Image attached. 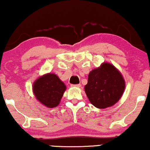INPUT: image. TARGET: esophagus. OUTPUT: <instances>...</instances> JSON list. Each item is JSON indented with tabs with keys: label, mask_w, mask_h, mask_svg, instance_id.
I'll return each instance as SVG.
<instances>
[{
	"label": "esophagus",
	"mask_w": 150,
	"mask_h": 150,
	"mask_svg": "<svg viewBox=\"0 0 150 150\" xmlns=\"http://www.w3.org/2000/svg\"><path fill=\"white\" fill-rule=\"evenodd\" d=\"M71 87H81V84H77V85H71Z\"/></svg>",
	"instance_id": "obj_1"
}]
</instances>
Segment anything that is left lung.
I'll use <instances>...</instances> for the list:
<instances>
[{"instance_id":"1","label":"left lung","mask_w":150,"mask_h":150,"mask_svg":"<svg viewBox=\"0 0 150 150\" xmlns=\"http://www.w3.org/2000/svg\"><path fill=\"white\" fill-rule=\"evenodd\" d=\"M125 85L124 78L117 69L112 64L104 63L89 72L85 91L94 106L105 108L119 101Z\"/></svg>"}]
</instances>
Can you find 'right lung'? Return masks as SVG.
I'll return each instance as SVG.
<instances>
[{"mask_svg":"<svg viewBox=\"0 0 150 150\" xmlns=\"http://www.w3.org/2000/svg\"><path fill=\"white\" fill-rule=\"evenodd\" d=\"M66 86L54 74H46L38 78L33 85V91L37 100L48 108L59 105Z\"/></svg>","mask_w":150,"mask_h":150,"instance_id":"obj_1","label":"right lung"}]
</instances>
